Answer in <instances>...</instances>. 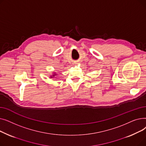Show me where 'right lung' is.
I'll return each instance as SVG.
<instances>
[{
    "label": "right lung",
    "mask_w": 146,
    "mask_h": 146,
    "mask_svg": "<svg viewBox=\"0 0 146 146\" xmlns=\"http://www.w3.org/2000/svg\"><path fill=\"white\" fill-rule=\"evenodd\" d=\"M56 74H53L52 75V76H51V78H52V77H54V76H56Z\"/></svg>",
    "instance_id": "obj_1"
}]
</instances>
